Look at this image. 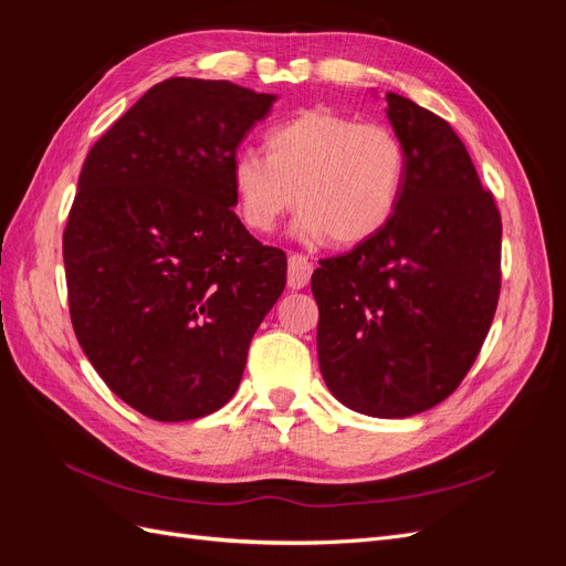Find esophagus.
<instances>
[{
	"instance_id": "34e87169",
	"label": "esophagus",
	"mask_w": 566,
	"mask_h": 566,
	"mask_svg": "<svg viewBox=\"0 0 566 566\" xmlns=\"http://www.w3.org/2000/svg\"><path fill=\"white\" fill-rule=\"evenodd\" d=\"M312 279V262L304 254H290L287 260V287L302 290Z\"/></svg>"
}]
</instances>
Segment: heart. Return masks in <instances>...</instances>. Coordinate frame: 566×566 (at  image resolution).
I'll list each match as a JSON object with an SVG mask.
<instances>
[{
	"mask_svg": "<svg viewBox=\"0 0 566 566\" xmlns=\"http://www.w3.org/2000/svg\"><path fill=\"white\" fill-rule=\"evenodd\" d=\"M406 165L391 129L335 111H306L266 134V156L252 148L235 153L231 188L238 214L256 233L276 229L297 202L293 233L300 241L354 245L397 212Z\"/></svg>",
	"mask_w": 566,
	"mask_h": 566,
	"instance_id": "1",
	"label": "heart"
}]
</instances>
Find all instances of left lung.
Listing matches in <instances>:
<instances>
[{"label":"left lung","mask_w":566,"mask_h":566,"mask_svg":"<svg viewBox=\"0 0 566 566\" xmlns=\"http://www.w3.org/2000/svg\"><path fill=\"white\" fill-rule=\"evenodd\" d=\"M387 117L406 186L387 224L321 260L318 366L356 413L408 418L441 403L482 349L501 293V214L447 119L394 92Z\"/></svg>","instance_id":"8db88e82"}]
</instances>
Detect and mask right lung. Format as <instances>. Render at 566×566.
Segmentation results:
<instances>
[{
    "label": "right lung",
    "instance_id": "right-lung-1",
    "mask_svg": "<svg viewBox=\"0 0 566 566\" xmlns=\"http://www.w3.org/2000/svg\"><path fill=\"white\" fill-rule=\"evenodd\" d=\"M276 94L169 77L101 136L63 233L71 318L104 382L139 413L184 422L241 385L287 260L235 217L231 160Z\"/></svg>",
    "mask_w": 566,
    "mask_h": 566
}]
</instances>
